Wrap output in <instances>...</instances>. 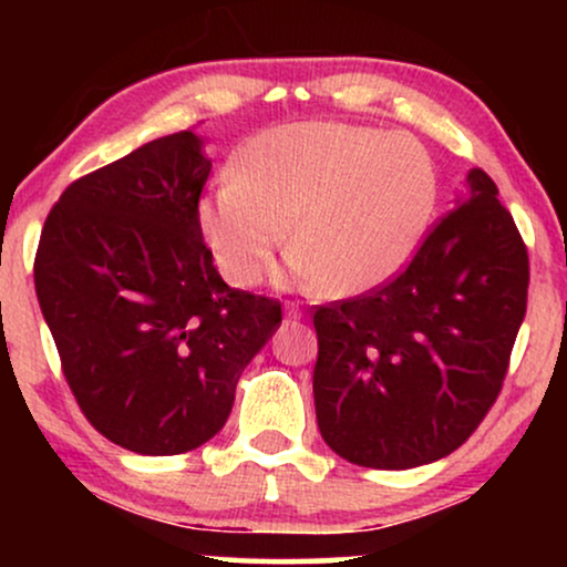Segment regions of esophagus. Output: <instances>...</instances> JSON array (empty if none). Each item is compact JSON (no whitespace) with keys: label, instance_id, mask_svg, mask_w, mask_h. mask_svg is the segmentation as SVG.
Here are the masks:
<instances>
[{"label":"esophagus","instance_id":"esophagus-1","mask_svg":"<svg viewBox=\"0 0 567 567\" xmlns=\"http://www.w3.org/2000/svg\"><path fill=\"white\" fill-rule=\"evenodd\" d=\"M285 317H288L290 322H298V320H303V309H298L296 303H288V306H285Z\"/></svg>","mask_w":567,"mask_h":567}]
</instances>
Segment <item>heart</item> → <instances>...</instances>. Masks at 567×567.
<instances>
[{"mask_svg": "<svg viewBox=\"0 0 567 567\" xmlns=\"http://www.w3.org/2000/svg\"><path fill=\"white\" fill-rule=\"evenodd\" d=\"M434 205L437 173L415 138L343 122H296L247 141L234 178L199 199L197 218L231 285L258 282L292 234V279L360 296L405 269Z\"/></svg>", "mask_w": 567, "mask_h": 567, "instance_id": "obj_1", "label": "heart"}]
</instances>
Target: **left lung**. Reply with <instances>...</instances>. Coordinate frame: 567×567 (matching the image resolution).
I'll use <instances>...</instances> for the list:
<instances>
[{
    "mask_svg": "<svg viewBox=\"0 0 567 567\" xmlns=\"http://www.w3.org/2000/svg\"><path fill=\"white\" fill-rule=\"evenodd\" d=\"M528 279L523 237L474 167L400 277L317 309L315 408L330 451L413 470L464 445L501 392Z\"/></svg>",
    "mask_w": 567,
    "mask_h": 567,
    "instance_id": "left-lung-1",
    "label": "left lung"
}]
</instances>
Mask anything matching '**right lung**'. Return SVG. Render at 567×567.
Listing matches in <instances>:
<instances>
[{
	"label": "right lung",
	"instance_id": "1",
	"mask_svg": "<svg viewBox=\"0 0 567 567\" xmlns=\"http://www.w3.org/2000/svg\"><path fill=\"white\" fill-rule=\"evenodd\" d=\"M213 162L192 130L74 181L44 220L37 298L71 392L106 440L194 451L229 419L243 370L282 322L234 290L199 231Z\"/></svg>",
	"mask_w": 567,
	"mask_h": 567
}]
</instances>
